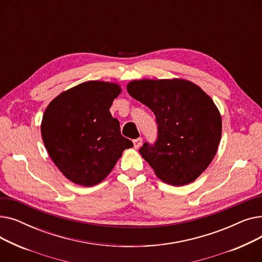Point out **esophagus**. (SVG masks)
Returning <instances> with one entry per match:
<instances>
[{
	"mask_svg": "<svg viewBox=\"0 0 262 262\" xmlns=\"http://www.w3.org/2000/svg\"><path fill=\"white\" fill-rule=\"evenodd\" d=\"M133 142H134V147L135 148H139L142 144V138H137Z\"/></svg>",
	"mask_w": 262,
	"mask_h": 262,
	"instance_id": "obj_1",
	"label": "esophagus"
}]
</instances>
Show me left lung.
I'll return each mask as SVG.
<instances>
[{"label":"left lung","instance_id":"left-lung-1","mask_svg":"<svg viewBox=\"0 0 262 262\" xmlns=\"http://www.w3.org/2000/svg\"><path fill=\"white\" fill-rule=\"evenodd\" d=\"M126 89L156 117V143L145 142L139 149L156 176L172 186L194 182L221 140L222 119L210 96L182 78L133 80Z\"/></svg>","mask_w":262,"mask_h":262}]
</instances>
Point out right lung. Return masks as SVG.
<instances>
[{
  "label": "right lung",
  "mask_w": 262,
  "mask_h": 262,
  "mask_svg": "<svg viewBox=\"0 0 262 262\" xmlns=\"http://www.w3.org/2000/svg\"><path fill=\"white\" fill-rule=\"evenodd\" d=\"M121 91L116 82L89 80L61 92L48 105L41 136L53 162L72 183L100 184L123 150L133 146L109 112Z\"/></svg>",
  "instance_id": "add662e5"
}]
</instances>
